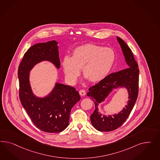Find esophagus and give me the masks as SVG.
Wrapping results in <instances>:
<instances>
[{
  "instance_id": "1",
  "label": "esophagus",
  "mask_w": 160,
  "mask_h": 160,
  "mask_svg": "<svg viewBox=\"0 0 160 160\" xmlns=\"http://www.w3.org/2000/svg\"><path fill=\"white\" fill-rule=\"evenodd\" d=\"M79 94H80V96H84L86 94V91L84 90H80L79 91Z\"/></svg>"
}]
</instances>
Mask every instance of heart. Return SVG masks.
Wrapping results in <instances>:
<instances>
[{
	"label": "heart",
	"instance_id": "1",
	"mask_svg": "<svg viewBox=\"0 0 160 160\" xmlns=\"http://www.w3.org/2000/svg\"><path fill=\"white\" fill-rule=\"evenodd\" d=\"M116 58L110 48L87 43L74 48L71 58L65 57L62 68L68 82H76L82 68V75L90 82H99L106 77Z\"/></svg>",
	"mask_w": 160,
	"mask_h": 160
}]
</instances>
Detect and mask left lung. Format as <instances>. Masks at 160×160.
Listing matches in <instances>:
<instances>
[{"instance_id":"obj_1","label":"left lung","mask_w":160,"mask_h":160,"mask_svg":"<svg viewBox=\"0 0 160 160\" xmlns=\"http://www.w3.org/2000/svg\"><path fill=\"white\" fill-rule=\"evenodd\" d=\"M117 40L121 46L127 63V68L116 73L108 75L102 81L88 89L87 96L92 98L95 110L90 116L92 126L98 131H111L119 128L130 114L138 94L139 69L130 48L119 37ZM118 87H126L129 92L128 104L117 115L106 117L98 112V105L104 101L112 89Z\"/></svg>"}]
</instances>
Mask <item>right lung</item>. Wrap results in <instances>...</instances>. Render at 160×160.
I'll return each instance as SVG.
<instances>
[{"label":"right lung","mask_w":160,"mask_h":160,"mask_svg":"<svg viewBox=\"0 0 160 160\" xmlns=\"http://www.w3.org/2000/svg\"><path fill=\"white\" fill-rule=\"evenodd\" d=\"M44 60L53 63L58 68L60 67L58 42L55 40L36 44L24 53L18 73L19 98L35 126L42 131L56 133L68 126L71 110L80 96L74 87L56 83L48 96L36 97L29 82V72L37 63Z\"/></svg>","instance_id":"right-lung-1"}]
</instances>
